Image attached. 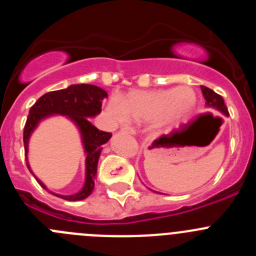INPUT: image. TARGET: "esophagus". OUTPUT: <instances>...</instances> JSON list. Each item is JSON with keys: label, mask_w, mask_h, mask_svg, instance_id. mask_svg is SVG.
<instances>
[{"label": "esophagus", "mask_w": 256, "mask_h": 256, "mask_svg": "<svg viewBox=\"0 0 256 256\" xmlns=\"http://www.w3.org/2000/svg\"><path fill=\"white\" fill-rule=\"evenodd\" d=\"M123 130H124V132H126V133H130V134H134V133H136V130L130 126H124Z\"/></svg>", "instance_id": "obj_1"}]
</instances>
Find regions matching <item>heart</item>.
<instances>
[{
    "mask_svg": "<svg viewBox=\"0 0 256 256\" xmlns=\"http://www.w3.org/2000/svg\"><path fill=\"white\" fill-rule=\"evenodd\" d=\"M195 105L194 90L180 86L174 90L130 92L126 100L119 94H114L108 104V112L116 123H124L132 115L144 120L159 118L160 123L173 124L184 119Z\"/></svg>",
    "mask_w": 256,
    "mask_h": 256,
    "instance_id": "b5f03b06",
    "label": "heart"
}]
</instances>
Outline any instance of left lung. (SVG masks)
Listing matches in <instances>:
<instances>
[{"label":"left lung","mask_w":256,"mask_h":256,"mask_svg":"<svg viewBox=\"0 0 256 256\" xmlns=\"http://www.w3.org/2000/svg\"><path fill=\"white\" fill-rule=\"evenodd\" d=\"M201 91H202V94H204L205 100H206V105L209 108H216V110H219V112H223L224 115H230L228 114V108L226 106L224 100H223V97L220 94H216L212 90L205 87V86H201Z\"/></svg>","instance_id":"8db88e82"}]
</instances>
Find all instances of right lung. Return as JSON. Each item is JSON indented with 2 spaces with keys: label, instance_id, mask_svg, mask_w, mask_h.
I'll use <instances>...</instances> for the list:
<instances>
[{
  "label": "right lung",
  "instance_id": "add662e5",
  "mask_svg": "<svg viewBox=\"0 0 256 256\" xmlns=\"http://www.w3.org/2000/svg\"><path fill=\"white\" fill-rule=\"evenodd\" d=\"M108 97L106 91L102 88L94 84H73L65 90L47 92L44 96L38 98L37 102L32 106L29 110V115L26 118V123L24 126V148H26V156L28 152V141L32 132L34 130L42 119L50 116V115H65L70 118L80 130L82 134V142L84 146L86 156V182L83 188L79 192L70 196H62L54 194L58 198H64L69 201H78L88 198L94 188V180L97 173V162L100 158V152L102 150L104 144L110 140L112 133L104 132L97 130L96 126L88 120V118L96 116L101 112L102 100ZM26 166L30 170L28 162ZM30 173L33 172L30 170ZM40 186L46 188L44 183L37 180ZM52 194V192H51Z\"/></svg>",
  "mask_w": 256,
  "mask_h": 256
}]
</instances>
